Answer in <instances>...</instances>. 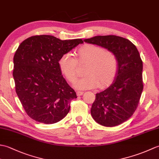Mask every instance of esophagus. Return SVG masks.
<instances>
[{"mask_svg": "<svg viewBox=\"0 0 159 159\" xmlns=\"http://www.w3.org/2000/svg\"><path fill=\"white\" fill-rule=\"evenodd\" d=\"M83 92H80V91H78V92H76V94H77V96H81V95H83Z\"/></svg>", "mask_w": 159, "mask_h": 159, "instance_id": "obj_1", "label": "esophagus"}]
</instances>
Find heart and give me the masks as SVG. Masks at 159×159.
<instances>
[{
    "mask_svg": "<svg viewBox=\"0 0 159 159\" xmlns=\"http://www.w3.org/2000/svg\"><path fill=\"white\" fill-rule=\"evenodd\" d=\"M77 61L71 53L60 57L59 67L70 83H74L79 76L78 65L87 63L85 76L75 84L79 89H89L98 86L102 88L113 81L118 70L117 58L113 52L94 44H85L77 50Z\"/></svg>",
    "mask_w": 159,
    "mask_h": 159,
    "instance_id": "obj_1",
    "label": "heart"
}]
</instances>
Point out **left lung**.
<instances>
[{
	"label": "left lung",
	"instance_id": "1",
	"mask_svg": "<svg viewBox=\"0 0 159 159\" xmlns=\"http://www.w3.org/2000/svg\"><path fill=\"white\" fill-rule=\"evenodd\" d=\"M84 42L113 52L118 70L113 83L96 93L91 114L97 123L113 127L133 116L139 104L143 85V62L136 46L129 40L116 35H100Z\"/></svg>",
	"mask_w": 159,
	"mask_h": 159
}]
</instances>
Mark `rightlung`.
<instances>
[{
    "mask_svg": "<svg viewBox=\"0 0 159 159\" xmlns=\"http://www.w3.org/2000/svg\"><path fill=\"white\" fill-rule=\"evenodd\" d=\"M81 39L61 40L52 35L30 37L20 43L13 57L16 92L28 116L38 122L55 124L68 113L76 98L59 70L58 61Z\"/></svg>",
    "mask_w": 159,
    "mask_h": 159,
    "instance_id": "obj_1",
    "label": "right lung"
}]
</instances>
